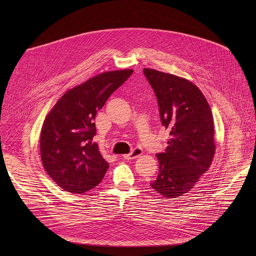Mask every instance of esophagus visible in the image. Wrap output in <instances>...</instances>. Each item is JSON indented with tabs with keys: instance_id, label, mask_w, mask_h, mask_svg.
Listing matches in <instances>:
<instances>
[{
	"instance_id": "34e87169",
	"label": "esophagus",
	"mask_w": 256,
	"mask_h": 256,
	"mask_svg": "<svg viewBox=\"0 0 256 256\" xmlns=\"http://www.w3.org/2000/svg\"><path fill=\"white\" fill-rule=\"evenodd\" d=\"M142 154V148H138V147H136L134 148L130 154H126V155H124V158L126 159V160H132V159H134L138 156H140Z\"/></svg>"
}]
</instances>
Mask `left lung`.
<instances>
[{
	"label": "left lung",
	"instance_id": "left-lung-1",
	"mask_svg": "<svg viewBox=\"0 0 256 256\" xmlns=\"http://www.w3.org/2000/svg\"><path fill=\"white\" fill-rule=\"evenodd\" d=\"M157 97L162 126L170 130L165 152L157 154L159 174L151 186L165 198L188 192L208 169L216 151L210 105L192 82L144 68Z\"/></svg>",
	"mask_w": 256,
	"mask_h": 256
}]
</instances>
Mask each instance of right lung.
Listing matches in <instances>:
<instances>
[{
	"label": "right lung",
	"instance_id": "add662e5",
	"mask_svg": "<svg viewBox=\"0 0 256 256\" xmlns=\"http://www.w3.org/2000/svg\"><path fill=\"white\" fill-rule=\"evenodd\" d=\"M132 70L99 74L66 92L48 114L40 134V155L46 173L64 190L84 194L102 181L109 164L102 158L95 116Z\"/></svg>",
	"mask_w": 256,
	"mask_h": 256
}]
</instances>
